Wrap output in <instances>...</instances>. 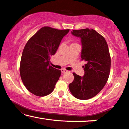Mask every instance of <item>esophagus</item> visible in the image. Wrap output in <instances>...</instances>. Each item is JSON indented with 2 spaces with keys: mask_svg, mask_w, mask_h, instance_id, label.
I'll return each instance as SVG.
<instances>
[{
  "mask_svg": "<svg viewBox=\"0 0 129 129\" xmlns=\"http://www.w3.org/2000/svg\"><path fill=\"white\" fill-rule=\"evenodd\" d=\"M61 72H62V73H67L68 71L66 69H61Z\"/></svg>",
  "mask_w": 129,
  "mask_h": 129,
  "instance_id": "esophagus-1",
  "label": "esophagus"
}]
</instances>
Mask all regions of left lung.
I'll return each mask as SVG.
<instances>
[{
    "instance_id": "obj_1",
    "label": "left lung",
    "mask_w": 129,
    "mask_h": 129,
    "mask_svg": "<svg viewBox=\"0 0 129 129\" xmlns=\"http://www.w3.org/2000/svg\"><path fill=\"white\" fill-rule=\"evenodd\" d=\"M74 36L81 39V59L84 65V76L73 73L74 80L69 84L70 92L79 100H86L101 91L109 79L111 57L104 38L93 29H73Z\"/></svg>"
}]
</instances>
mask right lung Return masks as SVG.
I'll return each mask as SVG.
<instances>
[{"instance_id":"1","label":"right lung","mask_w":129,"mask_h":129,"mask_svg":"<svg viewBox=\"0 0 129 129\" xmlns=\"http://www.w3.org/2000/svg\"><path fill=\"white\" fill-rule=\"evenodd\" d=\"M70 29L44 26L29 38L23 48L20 63L22 82L29 92L45 96L54 90L61 71L50 66L61 40Z\"/></svg>"}]
</instances>
